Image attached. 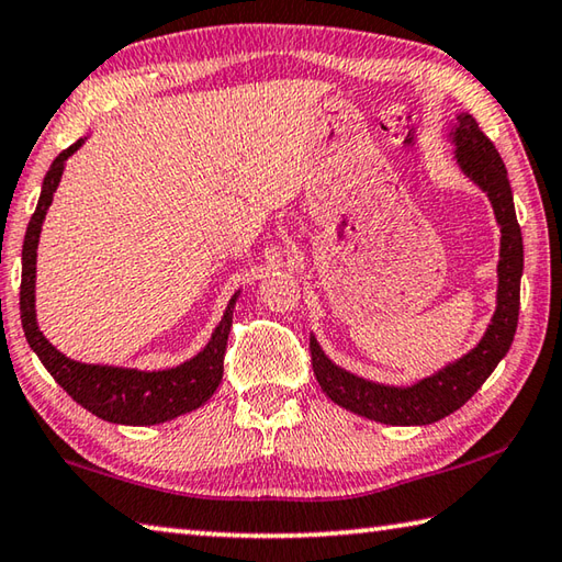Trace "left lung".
<instances>
[{"instance_id": "8db88e82", "label": "left lung", "mask_w": 562, "mask_h": 562, "mask_svg": "<svg viewBox=\"0 0 562 562\" xmlns=\"http://www.w3.org/2000/svg\"><path fill=\"white\" fill-rule=\"evenodd\" d=\"M450 142L454 145L457 167L486 193L498 228H502V248H498L496 265V310L482 339L462 359L442 366L440 371L423 381L413 385H385L336 366L322 351L316 336H310L312 369L322 391L346 411L383 425H430L459 411L512 349L516 334L518 307H521L524 238L516 221L506 167L492 139L479 130L476 120L469 112L457 115L450 130Z\"/></svg>"}]
</instances>
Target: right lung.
I'll return each mask as SVG.
<instances>
[{
	"instance_id": "1",
	"label": "right lung",
	"mask_w": 562,
	"mask_h": 562,
	"mask_svg": "<svg viewBox=\"0 0 562 562\" xmlns=\"http://www.w3.org/2000/svg\"><path fill=\"white\" fill-rule=\"evenodd\" d=\"M86 139H78L76 145L60 151L54 165L46 171L41 183V196L36 211L29 221L24 248H22V292H19V310H22V326L29 346L46 366V371L54 375L56 383L74 397L78 405H83L88 413H93L100 420L115 425H159L175 417L191 413L201 407L209 397L216 393L223 379V353H226L228 331L233 324V310L240 297V290L233 294L221 322L213 329L209 344L175 369L161 371H139L122 369V366H103V363H80L60 353L50 344L36 322V248L41 226H44L46 211L54 201V193L64 177L66 161L70 155L86 145Z\"/></svg>"
}]
</instances>
